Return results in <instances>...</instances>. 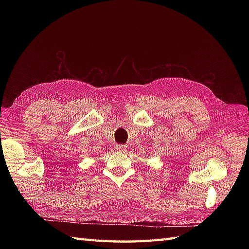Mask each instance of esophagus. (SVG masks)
Returning <instances> with one entry per match:
<instances>
[{"instance_id":"34e87169","label":"esophagus","mask_w":249,"mask_h":249,"mask_svg":"<svg viewBox=\"0 0 249 249\" xmlns=\"http://www.w3.org/2000/svg\"><path fill=\"white\" fill-rule=\"evenodd\" d=\"M126 145H122V144H116L115 145V149H116V151H120V152H124L125 150H126Z\"/></svg>"}]
</instances>
